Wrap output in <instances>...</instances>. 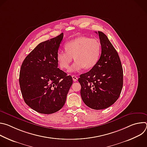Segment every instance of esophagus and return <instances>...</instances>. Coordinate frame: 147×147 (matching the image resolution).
<instances>
[{
	"instance_id": "obj_1",
	"label": "esophagus",
	"mask_w": 147,
	"mask_h": 147,
	"mask_svg": "<svg viewBox=\"0 0 147 147\" xmlns=\"http://www.w3.org/2000/svg\"><path fill=\"white\" fill-rule=\"evenodd\" d=\"M72 78H73V81H74V82L77 81V80H78L77 77V76H76L75 75H73V76H72Z\"/></svg>"
}]
</instances>
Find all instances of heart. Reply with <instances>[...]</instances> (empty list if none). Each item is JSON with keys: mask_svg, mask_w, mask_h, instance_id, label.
<instances>
[{"mask_svg": "<svg viewBox=\"0 0 147 147\" xmlns=\"http://www.w3.org/2000/svg\"><path fill=\"white\" fill-rule=\"evenodd\" d=\"M66 52L59 51L56 60L62 69H67L74 57L76 61L69 71L78 72L83 68L90 69L94 67L100 56L101 44L97 39L81 36L67 42L65 45Z\"/></svg>", "mask_w": 147, "mask_h": 147, "instance_id": "obj_1", "label": "heart"}]
</instances>
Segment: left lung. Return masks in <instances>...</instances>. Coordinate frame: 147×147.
<instances>
[{
	"mask_svg": "<svg viewBox=\"0 0 147 147\" xmlns=\"http://www.w3.org/2000/svg\"><path fill=\"white\" fill-rule=\"evenodd\" d=\"M97 33L96 32H95ZM101 55L96 65L78 78L81 98L89 108L106 109L119 98L123 84V71L119 55L107 36L98 31Z\"/></svg>",
	"mask_w": 147,
	"mask_h": 147,
	"instance_id": "left-lung-1",
	"label": "left lung"
}]
</instances>
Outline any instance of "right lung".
<instances>
[{"mask_svg":"<svg viewBox=\"0 0 147 147\" xmlns=\"http://www.w3.org/2000/svg\"><path fill=\"white\" fill-rule=\"evenodd\" d=\"M63 33L38 44L21 66L19 83L24 102L42 114H52L64 106L73 84L71 76L57 68L56 55Z\"/></svg>","mask_w":147,"mask_h":147,"instance_id":"add662e5","label":"right lung"}]
</instances>
